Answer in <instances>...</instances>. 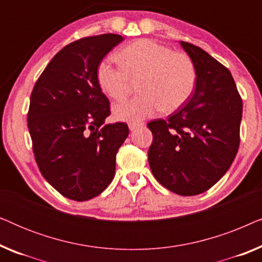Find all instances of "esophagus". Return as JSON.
<instances>
[{
  "mask_svg": "<svg viewBox=\"0 0 262 262\" xmlns=\"http://www.w3.org/2000/svg\"><path fill=\"white\" fill-rule=\"evenodd\" d=\"M143 125H144V123H137V121H131V123H128V128H130L131 131H134V130H136V128L143 126Z\"/></svg>",
  "mask_w": 262,
  "mask_h": 262,
  "instance_id": "1",
  "label": "esophagus"
}]
</instances>
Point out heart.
<instances>
[{"mask_svg": "<svg viewBox=\"0 0 262 262\" xmlns=\"http://www.w3.org/2000/svg\"><path fill=\"white\" fill-rule=\"evenodd\" d=\"M117 59L119 67L108 60L99 64L96 80L101 91L110 98L121 100L138 82L141 93L114 105L118 119L142 120L157 111L173 113L188 101L195 89L196 68L191 57L150 39L124 46Z\"/></svg>", "mask_w": 262, "mask_h": 262, "instance_id": "1", "label": "heart"}]
</instances>
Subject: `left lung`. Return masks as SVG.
<instances>
[{
  "mask_svg": "<svg viewBox=\"0 0 262 262\" xmlns=\"http://www.w3.org/2000/svg\"><path fill=\"white\" fill-rule=\"evenodd\" d=\"M180 44L196 68L195 91L167 120L148 123L150 169L161 185L180 195L212 187L230 168L239 145L242 99L230 71L206 51Z\"/></svg>",
  "mask_w": 262,
  "mask_h": 262,
  "instance_id": "left-lung-1",
  "label": "left lung"
}]
</instances>
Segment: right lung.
<instances>
[{
	"mask_svg": "<svg viewBox=\"0 0 262 262\" xmlns=\"http://www.w3.org/2000/svg\"><path fill=\"white\" fill-rule=\"evenodd\" d=\"M119 34L81 38L64 46L35 82L27 125L34 159L46 181L66 198L84 202L114 178L126 123L106 124L110 100L96 80L103 57Z\"/></svg>",
	"mask_w": 262,
	"mask_h": 262,
	"instance_id": "obj_1",
	"label": "right lung"
}]
</instances>
